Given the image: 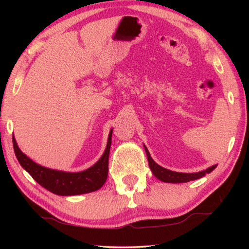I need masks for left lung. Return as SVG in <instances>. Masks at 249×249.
Listing matches in <instances>:
<instances>
[{
  "label": "left lung",
  "mask_w": 249,
  "mask_h": 249,
  "mask_svg": "<svg viewBox=\"0 0 249 249\" xmlns=\"http://www.w3.org/2000/svg\"><path fill=\"white\" fill-rule=\"evenodd\" d=\"M143 146L146 153L147 161H149L151 171L158 179H160L161 182H165V183H187L189 181H195V179L203 178L205 174L211 173L216 167H217V165H214L212 167L205 169V170H202L200 172H195V173H183V172L171 171L169 170V169L160 166L158 163H156L154 160H153L149 150L146 149L145 145Z\"/></svg>",
  "instance_id": "obj_1"
}]
</instances>
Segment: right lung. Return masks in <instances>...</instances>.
Listing matches in <instances>:
<instances>
[{
  "mask_svg": "<svg viewBox=\"0 0 249 249\" xmlns=\"http://www.w3.org/2000/svg\"><path fill=\"white\" fill-rule=\"evenodd\" d=\"M112 129L110 130L107 146L96 163L80 172H65L38 165L19 149L13 137L16 157L24 170L35 181L49 192L59 196H76L96 192L105 184L108 177V160L111 146Z\"/></svg>",
  "mask_w": 249,
  "mask_h": 249,
  "instance_id": "right-lung-1",
  "label": "right lung"
}]
</instances>
